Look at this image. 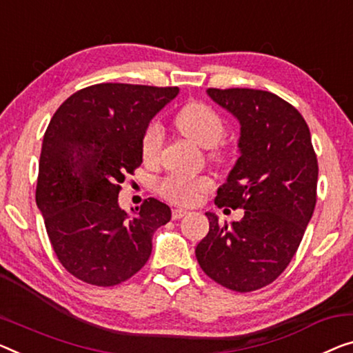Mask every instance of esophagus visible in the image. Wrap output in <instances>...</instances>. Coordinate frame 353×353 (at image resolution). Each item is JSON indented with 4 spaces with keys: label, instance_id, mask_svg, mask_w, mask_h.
Segmentation results:
<instances>
[{
    "label": "esophagus",
    "instance_id": "1",
    "mask_svg": "<svg viewBox=\"0 0 353 353\" xmlns=\"http://www.w3.org/2000/svg\"><path fill=\"white\" fill-rule=\"evenodd\" d=\"M188 214V210L187 209H172V220H179V219H182L183 215H187Z\"/></svg>",
    "mask_w": 353,
    "mask_h": 353
}]
</instances>
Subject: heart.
<instances>
[{"label": "heart", "mask_w": 353, "mask_h": 353, "mask_svg": "<svg viewBox=\"0 0 353 353\" xmlns=\"http://www.w3.org/2000/svg\"><path fill=\"white\" fill-rule=\"evenodd\" d=\"M176 126L188 141H192L196 145L212 147L223 138L225 125L220 115L208 106L199 103L187 104L185 108L179 110L176 115ZM163 143V130L161 126L154 122L147 126L143 136V157L145 160H154L159 155L160 147ZM212 187V182L208 177L188 179L181 176L168 177L161 182L160 192L163 196L174 203L193 204L198 201L209 188Z\"/></svg>", "instance_id": "heart-1"}]
</instances>
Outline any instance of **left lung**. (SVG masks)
I'll return each mask as SVG.
<instances>
[{
    "instance_id": "1",
    "label": "left lung",
    "mask_w": 353,
    "mask_h": 353,
    "mask_svg": "<svg viewBox=\"0 0 353 353\" xmlns=\"http://www.w3.org/2000/svg\"><path fill=\"white\" fill-rule=\"evenodd\" d=\"M208 94L241 125L239 159L215 204L245 210L231 225L206 212L209 233L194 254L212 281L254 292L274 282L296 254L317 201V157L306 120L277 94L254 88H208Z\"/></svg>"
}]
</instances>
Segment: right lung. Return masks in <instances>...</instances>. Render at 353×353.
<instances>
[{"mask_svg": "<svg viewBox=\"0 0 353 353\" xmlns=\"http://www.w3.org/2000/svg\"><path fill=\"white\" fill-rule=\"evenodd\" d=\"M177 87L97 83L66 99L42 141L36 204L65 270L98 287L125 282L152 254V236L171 209L149 198L131 214L120 183L143 163L150 120Z\"/></svg>", "mask_w": 353, "mask_h": 353, "instance_id": "obj_1", "label": "right lung"}]
</instances>
